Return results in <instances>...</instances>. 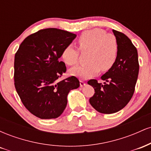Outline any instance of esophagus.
I'll list each match as a JSON object with an SVG mask.
<instances>
[{
    "label": "esophagus",
    "mask_w": 151,
    "mask_h": 151,
    "mask_svg": "<svg viewBox=\"0 0 151 151\" xmlns=\"http://www.w3.org/2000/svg\"><path fill=\"white\" fill-rule=\"evenodd\" d=\"M79 83H80V86H81V87H82V86H85V84H86V83L84 82V81H83V80H79Z\"/></svg>",
    "instance_id": "esophagus-1"
}]
</instances>
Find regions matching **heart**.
<instances>
[{
	"instance_id": "1",
	"label": "heart",
	"mask_w": 151,
	"mask_h": 151,
	"mask_svg": "<svg viewBox=\"0 0 151 151\" xmlns=\"http://www.w3.org/2000/svg\"><path fill=\"white\" fill-rule=\"evenodd\" d=\"M77 44L81 52L89 51L86 65L78 66L71 69L72 75L86 79L102 72L112 68L118 58L119 45L115 36L106 34L102 29L94 28L86 30L80 35ZM79 52L74 46L67 45L62 52L61 58L67 65H77Z\"/></svg>"
}]
</instances>
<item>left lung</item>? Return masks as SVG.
<instances>
[{
	"label": "left lung",
	"mask_w": 151,
	"mask_h": 151,
	"mask_svg": "<svg viewBox=\"0 0 151 151\" xmlns=\"http://www.w3.org/2000/svg\"><path fill=\"white\" fill-rule=\"evenodd\" d=\"M119 45V54L112 68L101 76L104 84L96 79L88 84L94 89L90 104L99 113L114 114L127 105L132 98L138 79V52L131 40L122 32L113 30Z\"/></svg>",
	"instance_id": "obj_1"
}]
</instances>
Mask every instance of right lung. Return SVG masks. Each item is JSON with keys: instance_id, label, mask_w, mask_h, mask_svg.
<instances>
[{"instance_id": "1", "label": "right lung", "mask_w": 151, "mask_h": 151, "mask_svg": "<svg viewBox=\"0 0 151 151\" xmlns=\"http://www.w3.org/2000/svg\"><path fill=\"white\" fill-rule=\"evenodd\" d=\"M76 36L60 29H43L27 36L15 53V89L25 108L40 119L60 116L69 92L79 86L74 76L58 81L67 70L60 61L62 52Z\"/></svg>"}]
</instances>
